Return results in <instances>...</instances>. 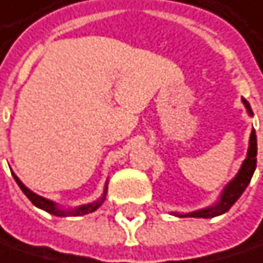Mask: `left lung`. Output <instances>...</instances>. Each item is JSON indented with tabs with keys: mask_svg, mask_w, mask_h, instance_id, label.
Here are the masks:
<instances>
[{
	"mask_svg": "<svg viewBox=\"0 0 263 263\" xmlns=\"http://www.w3.org/2000/svg\"><path fill=\"white\" fill-rule=\"evenodd\" d=\"M242 103L246 106L248 115L253 116V110L248 104L246 98H242ZM256 156H257V139H256V132L254 128L251 130V135H250V142H248V151H247L246 160L242 162L238 174L235 176L233 180H230L227 183V186L222 189L221 195H219V200L215 203L214 206H209V208H204V209H200V211H194V212H189V214H177V212H173V215H177V216H192V218H214L218 215L226 214L236 201L238 198L242 195V192L246 191V187L248 186V183L251 180L253 174H254V170H256Z\"/></svg>",
	"mask_w": 263,
	"mask_h": 263,
	"instance_id": "obj_1",
	"label": "left lung"
}]
</instances>
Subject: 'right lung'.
Returning a JSON list of instances; mask_svg holds the SVG:
<instances>
[{"mask_svg": "<svg viewBox=\"0 0 263 263\" xmlns=\"http://www.w3.org/2000/svg\"><path fill=\"white\" fill-rule=\"evenodd\" d=\"M13 177H15V180H16L17 186L21 187V191L27 195V198H28L36 208H39V209H42V211H45V212H48V214L51 215H55V216H71V215H72V216H82V215L92 214L93 211H97V209L103 204V201H104V198H106V194H107V183H106L104 192H103V197H101V198H98V200L93 201V203H87V204L79 206V208H76V209L65 211V209H60L54 201H51L48 198H44V197L34 194L33 191H30L22 181L17 179L15 174H13Z\"/></svg>", "mask_w": 263, "mask_h": 263, "instance_id": "add662e5", "label": "right lung"}]
</instances>
